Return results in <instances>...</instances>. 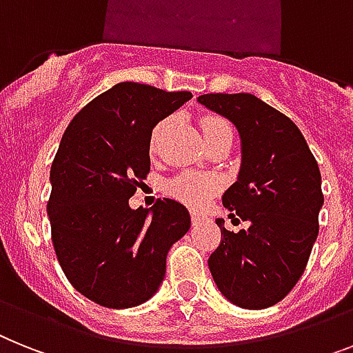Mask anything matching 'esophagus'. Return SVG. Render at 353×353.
Segmentation results:
<instances>
[{"instance_id": "esophagus-1", "label": "esophagus", "mask_w": 353, "mask_h": 353, "mask_svg": "<svg viewBox=\"0 0 353 353\" xmlns=\"http://www.w3.org/2000/svg\"><path fill=\"white\" fill-rule=\"evenodd\" d=\"M191 222H193V225H198V223L202 222V216H200L198 212H193V214H191Z\"/></svg>"}]
</instances>
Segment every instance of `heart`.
Returning <instances> with one entry per match:
<instances>
[{
	"instance_id": "1",
	"label": "heart",
	"mask_w": 353,
	"mask_h": 353,
	"mask_svg": "<svg viewBox=\"0 0 353 353\" xmlns=\"http://www.w3.org/2000/svg\"><path fill=\"white\" fill-rule=\"evenodd\" d=\"M164 126L165 122H162L155 130L153 144L157 142V137H159L160 131L164 130ZM200 128H202L203 141H209L218 133H222L223 130H229V124L220 117H203L200 119ZM218 185H220V182L214 174L183 171L165 183V193L183 202L189 208H202L203 203L209 200V196L216 193Z\"/></svg>"
}]
</instances>
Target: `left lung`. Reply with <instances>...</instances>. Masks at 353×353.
Listing matches in <instances>:
<instances>
[{
	"label": "left lung",
	"instance_id": "left-lung-1",
	"mask_svg": "<svg viewBox=\"0 0 353 353\" xmlns=\"http://www.w3.org/2000/svg\"><path fill=\"white\" fill-rule=\"evenodd\" d=\"M198 103L240 133V173L222 202L229 216L249 222V229L231 232L218 218L223 238L209 270L238 307H272L298 283L312 252L325 200L321 173L298 126L256 95L205 93Z\"/></svg>",
	"mask_w": 353,
	"mask_h": 353
}]
</instances>
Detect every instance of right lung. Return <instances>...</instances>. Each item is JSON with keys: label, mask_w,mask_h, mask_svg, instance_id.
Listing matches in <instances>:
<instances>
[{"label": "right lung", "mask_w": 353, "mask_h": 353, "mask_svg": "<svg viewBox=\"0 0 353 353\" xmlns=\"http://www.w3.org/2000/svg\"><path fill=\"white\" fill-rule=\"evenodd\" d=\"M191 97L119 83L86 104L61 139L46 205L52 243L70 283L97 305L148 301L164 279L171 245L191 227L188 209L171 198L130 208L150 173L153 128Z\"/></svg>", "instance_id": "right-lung-1"}]
</instances>
